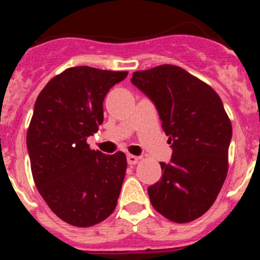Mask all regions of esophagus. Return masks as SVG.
<instances>
[{
    "mask_svg": "<svg viewBox=\"0 0 260 260\" xmlns=\"http://www.w3.org/2000/svg\"><path fill=\"white\" fill-rule=\"evenodd\" d=\"M126 160H127L128 165H135L138 162V160H139V157L135 155H127L126 156Z\"/></svg>",
    "mask_w": 260,
    "mask_h": 260,
    "instance_id": "obj_1",
    "label": "esophagus"
}]
</instances>
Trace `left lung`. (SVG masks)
<instances>
[{"mask_svg": "<svg viewBox=\"0 0 260 260\" xmlns=\"http://www.w3.org/2000/svg\"><path fill=\"white\" fill-rule=\"evenodd\" d=\"M132 83L155 105L171 162L148 187L153 208L174 222L198 219L217 198L228 172L232 125L219 95L178 66L135 71Z\"/></svg>", "mask_w": 260, "mask_h": 260, "instance_id": "obj_1", "label": "left lung"}]
</instances>
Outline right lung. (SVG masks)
<instances>
[{
	"label": "right lung",
	"instance_id": "add662e5",
	"mask_svg": "<svg viewBox=\"0 0 260 260\" xmlns=\"http://www.w3.org/2000/svg\"><path fill=\"white\" fill-rule=\"evenodd\" d=\"M127 71L70 68L36 99L27 151L40 195L59 219L92 226L113 212L126 173L123 152L89 150L87 138L104 121L103 102Z\"/></svg>",
	"mask_w": 260,
	"mask_h": 260
}]
</instances>
